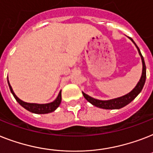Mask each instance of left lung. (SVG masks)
Here are the masks:
<instances>
[{
    "label": "left lung",
    "mask_w": 153,
    "mask_h": 153,
    "mask_svg": "<svg viewBox=\"0 0 153 153\" xmlns=\"http://www.w3.org/2000/svg\"><path fill=\"white\" fill-rule=\"evenodd\" d=\"M130 39L134 43V42L133 41L132 38H130ZM134 45H136V47H137L139 54L141 56V60H142V65H143L142 74H141V79H140V81H139L138 83H137V85L135 86V88L133 89L132 91L126 94V95H125V96L109 100H97V99H94V98L88 96L87 94L82 93L84 97H85L89 103H91L92 105L104 109H120L121 108H123V107L128 105L129 103L131 102V101H132V100L140 94V92L141 91V89H142L144 85H145V79H146V67H145V60H144L143 56H142L141 52H140V49H139V48L137 46V45L135 44V43Z\"/></svg>",
    "instance_id": "1"
}]
</instances>
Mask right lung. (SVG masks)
<instances>
[{"mask_svg": "<svg viewBox=\"0 0 153 153\" xmlns=\"http://www.w3.org/2000/svg\"><path fill=\"white\" fill-rule=\"evenodd\" d=\"M8 85H9L10 90L13 94L14 97L16 98V101L22 107H23L25 109H27L30 112L36 113V114H46V113H50L52 111H55L56 109L59 106L60 103H61V91L59 93V95L57 97L53 102L49 103V104H45V105H38V104H30V103H26L20 99H19L14 94V92L12 90V86L10 85L9 82L8 80Z\"/></svg>", "mask_w": 153, "mask_h": 153, "instance_id": "obj_1", "label": "right lung"}]
</instances>
